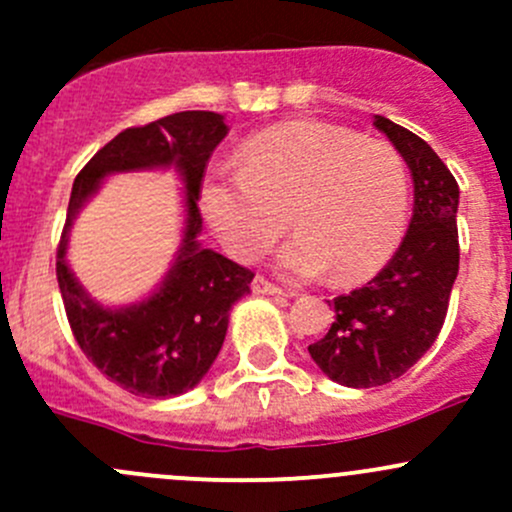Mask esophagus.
I'll return each instance as SVG.
<instances>
[{"instance_id":"obj_1","label":"esophagus","mask_w":512,"mask_h":512,"mask_svg":"<svg viewBox=\"0 0 512 512\" xmlns=\"http://www.w3.org/2000/svg\"><path fill=\"white\" fill-rule=\"evenodd\" d=\"M252 292H255V294H272V297H292V292H287V289L272 285V282L265 280V277H255V280H252Z\"/></svg>"}]
</instances>
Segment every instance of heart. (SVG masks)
I'll return each mask as SVG.
<instances>
[{
	"label": "heart",
	"instance_id": "obj_1",
	"mask_svg": "<svg viewBox=\"0 0 512 512\" xmlns=\"http://www.w3.org/2000/svg\"><path fill=\"white\" fill-rule=\"evenodd\" d=\"M237 175H210L200 208L227 255L252 262L289 227L280 252L294 277L332 272L339 285L371 280L406 230L409 178L399 153L344 128L292 121L252 136Z\"/></svg>",
	"mask_w": 512,
	"mask_h": 512
}]
</instances>
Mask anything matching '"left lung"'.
Instances as JSON below:
<instances>
[{
	"mask_svg": "<svg viewBox=\"0 0 512 512\" xmlns=\"http://www.w3.org/2000/svg\"><path fill=\"white\" fill-rule=\"evenodd\" d=\"M374 126L414 178V215L389 265L366 287L334 297L337 319L309 344L332 381L371 389L404 376L431 349L458 275V183L431 146L384 116Z\"/></svg>",
	"mask_w": 512,
	"mask_h": 512,
	"instance_id": "left-lung-1",
	"label": "left lung"
}]
</instances>
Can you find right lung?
<instances>
[{"mask_svg":"<svg viewBox=\"0 0 512 512\" xmlns=\"http://www.w3.org/2000/svg\"><path fill=\"white\" fill-rule=\"evenodd\" d=\"M227 131L225 118L213 111H180L126 128L84 165L71 188L56 250L66 317L96 369L136 396L170 399L198 386L223 347L232 304L250 294L255 275L198 240L200 183ZM156 167H175L186 185L184 240L156 293L126 308H103L78 285L65 260L70 225L106 174Z\"/></svg>","mask_w":512,"mask_h":512,"instance_id":"add662e5","label":"right lung"}]
</instances>
